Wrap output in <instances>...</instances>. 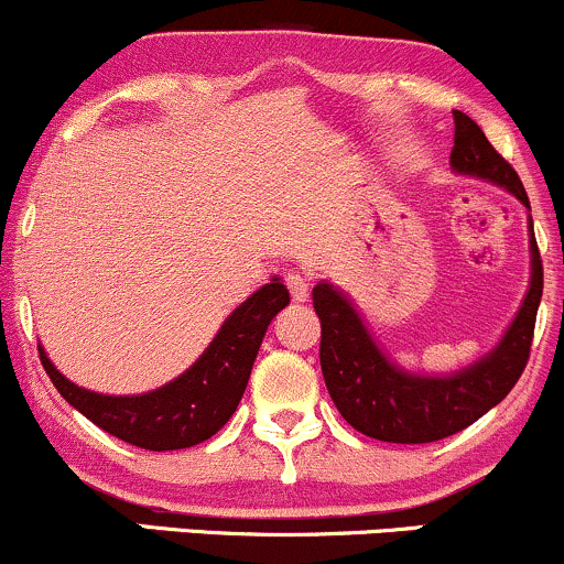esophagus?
Instances as JSON below:
<instances>
[{
    "label": "esophagus",
    "instance_id": "esophagus-1",
    "mask_svg": "<svg viewBox=\"0 0 564 564\" xmlns=\"http://www.w3.org/2000/svg\"><path fill=\"white\" fill-rule=\"evenodd\" d=\"M286 286L291 291V300L294 302H307L310 300V283L307 278L300 273H289L286 275Z\"/></svg>",
    "mask_w": 564,
    "mask_h": 564
}]
</instances>
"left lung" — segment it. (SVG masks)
<instances>
[{"label":"left lung","mask_w":564,"mask_h":564,"mask_svg":"<svg viewBox=\"0 0 564 564\" xmlns=\"http://www.w3.org/2000/svg\"><path fill=\"white\" fill-rule=\"evenodd\" d=\"M453 172L503 187L530 212L520 177L490 145L482 129L462 111H453ZM528 230L530 286L525 300L498 345L453 373H416L398 366L377 345L345 291L328 281L313 289L315 313L321 318L323 379L347 424L384 443H435L467 430L507 398L525 371L543 294V268L530 215Z\"/></svg>","instance_id":"1"}]
</instances>
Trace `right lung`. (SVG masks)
Wrapping results in <instances>:
<instances>
[{"mask_svg":"<svg viewBox=\"0 0 564 564\" xmlns=\"http://www.w3.org/2000/svg\"><path fill=\"white\" fill-rule=\"evenodd\" d=\"M289 304V289L273 278L225 318L200 358L170 384L142 394H102L63 377L39 345L57 392L108 435L145 451H180L217 435L241 403L251 366L270 321Z\"/></svg>","mask_w":564,"mask_h":564,"instance_id":"1","label":"right lung"}]
</instances>
